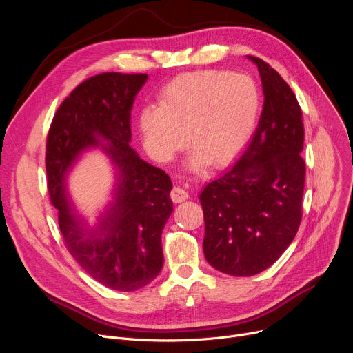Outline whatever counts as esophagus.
I'll use <instances>...</instances> for the list:
<instances>
[{
  "label": "esophagus",
  "instance_id": "1",
  "mask_svg": "<svg viewBox=\"0 0 353 353\" xmlns=\"http://www.w3.org/2000/svg\"><path fill=\"white\" fill-rule=\"evenodd\" d=\"M170 197H172V200L174 203H181V201H184V200L189 197V194H188L186 190L177 186V188H173V190L170 192Z\"/></svg>",
  "mask_w": 353,
  "mask_h": 353
}]
</instances>
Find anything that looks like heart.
Masks as SVG:
<instances>
[{
  "label": "heart",
  "mask_w": 353,
  "mask_h": 353,
  "mask_svg": "<svg viewBox=\"0 0 353 353\" xmlns=\"http://www.w3.org/2000/svg\"><path fill=\"white\" fill-rule=\"evenodd\" d=\"M262 96L246 74L205 70L181 74L164 87L157 108L140 114L145 150L169 161L186 144L196 152L193 170L230 164L250 141L261 114Z\"/></svg>",
  "instance_id": "1"
}]
</instances>
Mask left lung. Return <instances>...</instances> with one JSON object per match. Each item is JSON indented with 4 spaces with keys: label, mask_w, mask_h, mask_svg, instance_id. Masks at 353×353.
<instances>
[{
    "label": "left lung",
    "mask_w": 353,
    "mask_h": 353,
    "mask_svg": "<svg viewBox=\"0 0 353 353\" xmlns=\"http://www.w3.org/2000/svg\"><path fill=\"white\" fill-rule=\"evenodd\" d=\"M248 59L262 80L261 120L245 153L199 197L206 261L230 276L261 273L289 248L301 225L306 174L301 156L305 128L296 96L268 63Z\"/></svg>",
    "instance_id": "left-lung-1"
}]
</instances>
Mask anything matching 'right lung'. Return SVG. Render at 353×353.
<instances>
[{
	"instance_id": "add662e5",
	"label": "right lung",
	"mask_w": 353,
	"mask_h": 353,
	"mask_svg": "<svg viewBox=\"0 0 353 353\" xmlns=\"http://www.w3.org/2000/svg\"><path fill=\"white\" fill-rule=\"evenodd\" d=\"M147 79L103 72L85 80L61 103L47 137L48 192L65 246L92 279L120 292L141 289L160 273L161 232L173 212L170 177L130 145L133 103ZM91 148L105 152L117 170L114 200L94 225L66 190V174Z\"/></svg>"
}]
</instances>
